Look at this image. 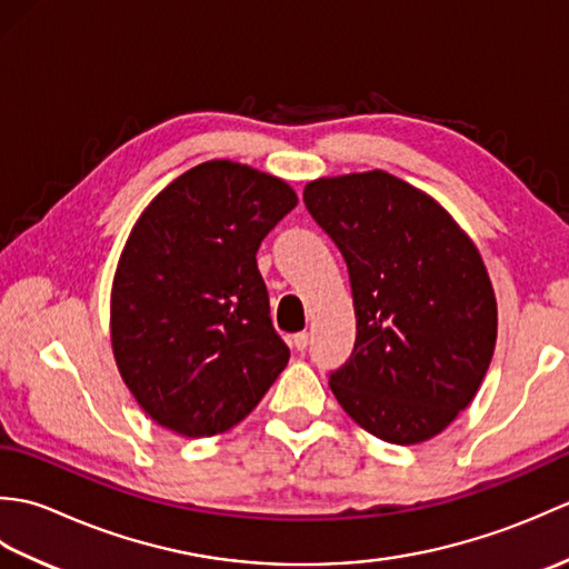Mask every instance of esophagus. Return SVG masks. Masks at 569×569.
I'll use <instances>...</instances> for the list:
<instances>
[{
	"mask_svg": "<svg viewBox=\"0 0 569 569\" xmlns=\"http://www.w3.org/2000/svg\"><path fill=\"white\" fill-rule=\"evenodd\" d=\"M291 345H293V349H298V352H303V349H308V345H310V335L308 332H296L291 337Z\"/></svg>",
	"mask_w": 569,
	"mask_h": 569,
	"instance_id": "obj_1",
	"label": "esophagus"
}]
</instances>
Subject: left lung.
Returning a JSON list of instances; mask_svg holds the SVG:
<instances>
[{
  "mask_svg": "<svg viewBox=\"0 0 569 569\" xmlns=\"http://www.w3.org/2000/svg\"><path fill=\"white\" fill-rule=\"evenodd\" d=\"M303 202L340 249L357 340L330 389L393 445L442 432L475 398L497 345V298L477 247L438 202L386 171L320 178Z\"/></svg>",
  "mask_w": 569,
  "mask_h": 569,
  "instance_id": "1",
  "label": "left lung"
}]
</instances>
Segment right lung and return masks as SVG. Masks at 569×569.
<instances>
[{"label":"right lung","mask_w":569,"mask_h":569,"mask_svg":"<svg viewBox=\"0 0 569 569\" xmlns=\"http://www.w3.org/2000/svg\"><path fill=\"white\" fill-rule=\"evenodd\" d=\"M298 204L281 178L208 161L131 229L112 286V349L139 406L188 438L244 420L288 365L257 266Z\"/></svg>","instance_id":"obj_1"}]
</instances>
